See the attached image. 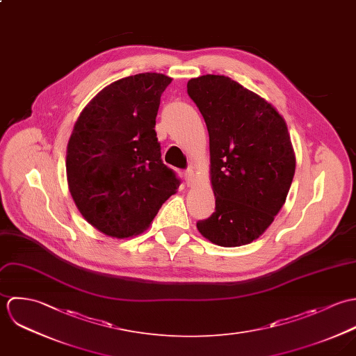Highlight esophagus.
Listing matches in <instances>:
<instances>
[{"instance_id": "1", "label": "esophagus", "mask_w": 356, "mask_h": 356, "mask_svg": "<svg viewBox=\"0 0 356 356\" xmlns=\"http://www.w3.org/2000/svg\"><path fill=\"white\" fill-rule=\"evenodd\" d=\"M184 179H186V184H187L188 187H193V186H194V183H195V175H194V170H191V169L186 170V172H184Z\"/></svg>"}]
</instances>
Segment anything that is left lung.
Listing matches in <instances>:
<instances>
[{"mask_svg":"<svg viewBox=\"0 0 356 356\" xmlns=\"http://www.w3.org/2000/svg\"><path fill=\"white\" fill-rule=\"evenodd\" d=\"M187 92L209 132L216 212L197 228L214 245L253 242L284 207L296 155L284 117L260 95L225 75L191 78Z\"/></svg>","mask_w":356,"mask_h":356,"instance_id":"8db88e82","label":"left lung"}]
</instances>
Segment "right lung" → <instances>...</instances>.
I'll return each mask as SVG.
<instances>
[{
	"instance_id": "obj_1",
	"label": "right lung",
	"mask_w": 356,
	"mask_h": 356,
	"mask_svg": "<svg viewBox=\"0 0 356 356\" xmlns=\"http://www.w3.org/2000/svg\"><path fill=\"white\" fill-rule=\"evenodd\" d=\"M172 78L142 72L103 88L81 111L66 172L82 217L107 236L145 231L180 181L161 159L155 118Z\"/></svg>"
}]
</instances>
